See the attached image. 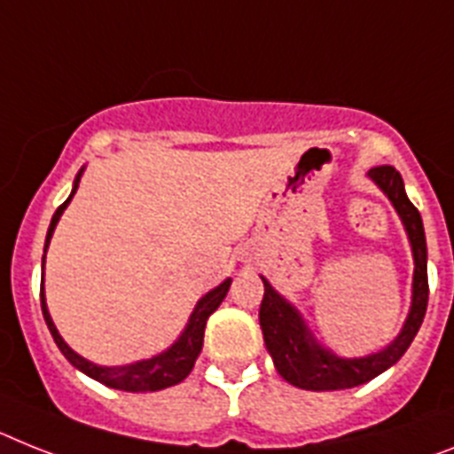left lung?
<instances>
[{
  "mask_svg": "<svg viewBox=\"0 0 454 454\" xmlns=\"http://www.w3.org/2000/svg\"><path fill=\"white\" fill-rule=\"evenodd\" d=\"M367 177L386 193L392 207L397 209L403 231L409 235L415 265L409 316L403 321L402 333L392 339L386 348L363 357H341L333 348L323 346L314 337L309 325L304 323L302 314L295 309V304L288 302L284 295L274 291L265 277H261L265 295L258 311V321H261L265 348L272 356L274 369L279 372L281 379L302 390H346V387L363 386L367 380L383 374L406 353L427 311V239H425L420 212L409 200L402 175L392 166H376L369 170Z\"/></svg>",
  "mask_w": 454,
  "mask_h": 454,
  "instance_id": "1",
  "label": "left lung"
}]
</instances>
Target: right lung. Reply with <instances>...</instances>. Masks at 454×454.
<instances>
[{
	"label": "right lung",
	"instance_id": "obj_1",
	"mask_svg": "<svg viewBox=\"0 0 454 454\" xmlns=\"http://www.w3.org/2000/svg\"><path fill=\"white\" fill-rule=\"evenodd\" d=\"M85 173V166L80 168V173L75 175L74 180V189H71V196L64 200L57 212L52 215L51 228H48V235H45V251H48V245H51V238L55 233V226L59 216L64 215V209L68 207L71 203V198L74 193L78 192L80 177ZM41 265H45V254ZM43 281V279H41ZM231 281L226 279L221 281L216 288H212L209 293H205L203 298L198 300L196 307H193L192 316H189V321H186V327L182 330V334L175 339L173 344L168 346L161 353H156V356L147 357V360H138V363L131 364H121V367H104V364H94L90 360H85L82 356H78L71 346L67 344L62 339V334L57 333L55 323L51 318V311H48V304H45V295H43V286H41V309H43V318L45 325L51 330L52 339H55L57 348L62 350L64 357H67L68 363L74 364L75 369H80L82 374H87L90 379L98 380V383H104L108 387H115V390H124V392H154V390H163V387L177 386L186 376L192 374L193 364H196V357L200 356V350H203V334H205V325H207V318L216 311L223 298H226L228 288H231Z\"/></svg>",
	"mask_w": 454,
	"mask_h": 454
}]
</instances>
